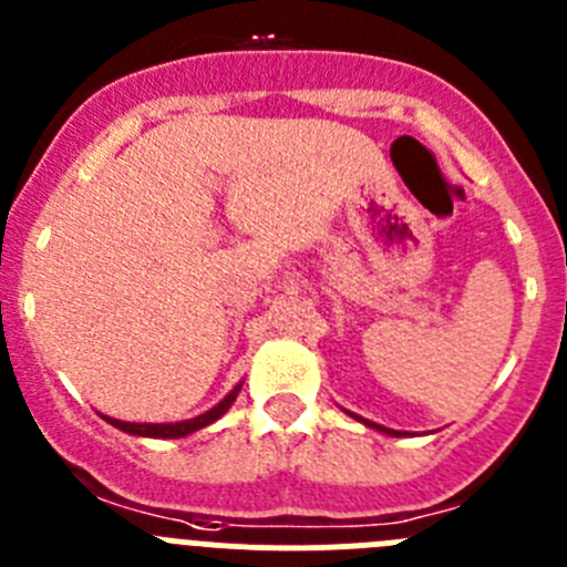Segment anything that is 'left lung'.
I'll use <instances>...</instances> for the list:
<instances>
[{
    "label": "left lung",
    "mask_w": 567,
    "mask_h": 567,
    "mask_svg": "<svg viewBox=\"0 0 567 567\" xmlns=\"http://www.w3.org/2000/svg\"><path fill=\"white\" fill-rule=\"evenodd\" d=\"M359 421H364V417H359ZM367 426H372V430H379V432H386V435H401V432H392V430H386V426H379V423H370V421H364Z\"/></svg>",
    "instance_id": "8db88e82"
}]
</instances>
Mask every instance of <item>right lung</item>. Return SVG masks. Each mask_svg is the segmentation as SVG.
I'll return each mask as SVG.
<instances>
[{
	"label": "right lung",
	"mask_w": 567,
	"mask_h": 567,
	"mask_svg": "<svg viewBox=\"0 0 567 567\" xmlns=\"http://www.w3.org/2000/svg\"><path fill=\"white\" fill-rule=\"evenodd\" d=\"M239 386H234L226 398H223L220 404L214 406V410L203 412V415L192 417V421H181V423H126V421H115V417H106L112 426H118L121 432H130V435H141V437H183L192 435V432L203 430L208 423H214L220 415H226L228 406L234 404V398H237Z\"/></svg>",
	"instance_id": "1"
}]
</instances>
